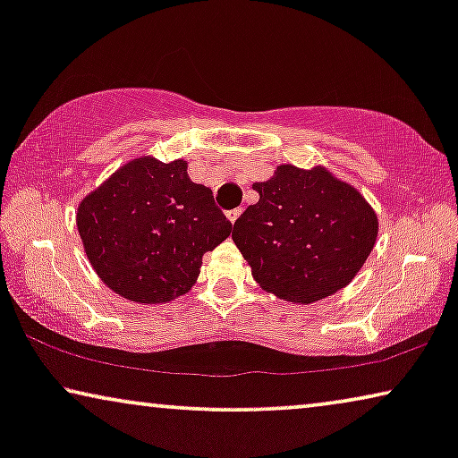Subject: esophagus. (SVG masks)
Instances as JSON below:
<instances>
[{"label": "esophagus", "instance_id": "34e87169", "mask_svg": "<svg viewBox=\"0 0 458 458\" xmlns=\"http://www.w3.org/2000/svg\"><path fill=\"white\" fill-rule=\"evenodd\" d=\"M240 215H242V208H235V210H229L227 212V218H229L231 223H235L237 218H240Z\"/></svg>", "mask_w": 458, "mask_h": 458}]
</instances>
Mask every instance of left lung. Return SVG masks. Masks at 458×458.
Wrapping results in <instances>:
<instances>
[{
	"label": "left lung",
	"mask_w": 458,
	"mask_h": 458,
	"mask_svg": "<svg viewBox=\"0 0 458 458\" xmlns=\"http://www.w3.org/2000/svg\"><path fill=\"white\" fill-rule=\"evenodd\" d=\"M260 199L233 225L256 284L290 302H315L346 287L377 240V216L354 187L325 168L281 165Z\"/></svg>",
	"instance_id": "left-lung-1"
}]
</instances>
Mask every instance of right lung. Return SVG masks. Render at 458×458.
<instances>
[{"label": "right lung", "mask_w": 458, "mask_h": 458, "mask_svg": "<svg viewBox=\"0 0 458 458\" xmlns=\"http://www.w3.org/2000/svg\"><path fill=\"white\" fill-rule=\"evenodd\" d=\"M77 227L110 290L131 302L160 304L191 290L202 256L233 225L208 187L187 177L185 160L137 158L81 202Z\"/></svg>", "instance_id": "right-lung-1"}]
</instances>
